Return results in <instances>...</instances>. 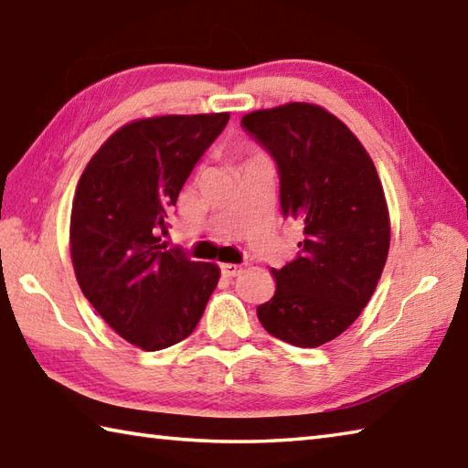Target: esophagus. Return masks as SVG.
<instances>
[{
  "label": "esophagus",
  "mask_w": 468,
  "mask_h": 468,
  "mask_svg": "<svg viewBox=\"0 0 468 468\" xmlns=\"http://www.w3.org/2000/svg\"><path fill=\"white\" fill-rule=\"evenodd\" d=\"M218 268H221V273H223L225 278H235V276H239V273L243 271L241 265H235V263H221V265H218Z\"/></svg>",
  "instance_id": "1"
}]
</instances>
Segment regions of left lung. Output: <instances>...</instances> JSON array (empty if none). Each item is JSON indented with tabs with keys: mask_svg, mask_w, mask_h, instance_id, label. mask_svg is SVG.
<instances>
[{
	"mask_svg": "<svg viewBox=\"0 0 468 468\" xmlns=\"http://www.w3.org/2000/svg\"><path fill=\"white\" fill-rule=\"evenodd\" d=\"M241 127L276 162L282 215L304 225L296 260L271 270L276 294L258 318L313 349L345 333L378 288L389 251L383 186L361 142L323 107L261 109Z\"/></svg>",
	"mask_w": 468,
	"mask_h": 468,
	"instance_id": "8db88e82",
	"label": "left lung"
}]
</instances>
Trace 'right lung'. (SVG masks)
<instances>
[{"label": "right lung", "instance_id": "right-lung-1", "mask_svg": "<svg viewBox=\"0 0 468 468\" xmlns=\"http://www.w3.org/2000/svg\"><path fill=\"white\" fill-rule=\"evenodd\" d=\"M229 113L127 123L90 158L72 200L70 258L101 318L145 351L195 331L221 271L162 243L168 213Z\"/></svg>", "mask_w": 468, "mask_h": 468}]
</instances>
